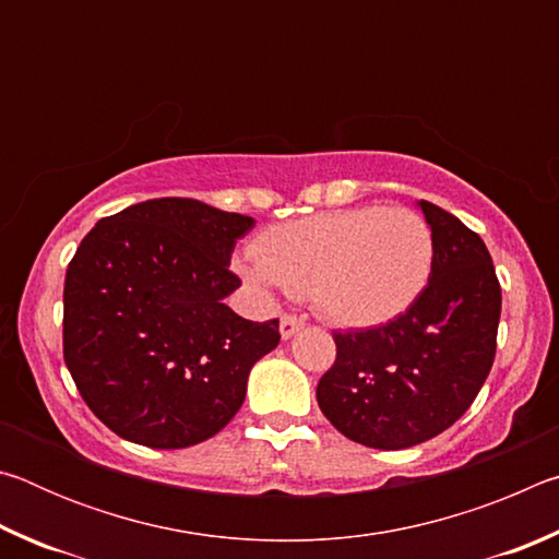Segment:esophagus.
I'll use <instances>...</instances> for the list:
<instances>
[{
	"instance_id": "1",
	"label": "esophagus",
	"mask_w": 559,
	"mask_h": 559,
	"mask_svg": "<svg viewBox=\"0 0 559 559\" xmlns=\"http://www.w3.org/2000/svg\"><path fill=\"white\" fill-rule=\"evenodd\" d=\"M302 330V320H298L296 316H283L281 318V337L290 340L296 333Z\"/></svg>"
}]
</instances>
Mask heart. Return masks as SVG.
Returning <instances> with one entry per match:
<instances>
[{"label": "heart", "mask_w": 559, "mask_h": 559, "mask_svg": "<svg viewBox=\"0 0 559 559\" xmlns=\"http://www.w3.org/2000/svg\"><path fill=\"white\" fill-rule=\"evenodd\" d=\"M433 236L409 210L355 206L273 226L239 273L259 288L310 296L343 328H374L409 310L431 278Z\"/></svg>", "instance_id": "obj_1"}]
</instances>
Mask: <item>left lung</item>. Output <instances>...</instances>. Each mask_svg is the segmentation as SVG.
I'll list each match as a JSON object with an SVG mask.
<instances>
[{
    "label": "left lung",
    "mask_w": 559,
    "mask_h": 559,
    "mask_svg": "<svg viewBox=\"0 0 559 559\" xmlns=\"http://www.w3.org/2000/svg\"><path fill=\"white\" fill-rule=\"evenodd\" d=\"M433 269L409 310L377 328L335 333V365L318 406L362 447L396 451L459 421L493 367L500 283L484 239L427 200Z\"/></svg>",
    "instance_id": "8db88e82"
}]
</instances>
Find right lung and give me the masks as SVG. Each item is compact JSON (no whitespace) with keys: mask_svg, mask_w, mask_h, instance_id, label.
Listing matches in <instances>:
<instances>
[{"mask_svg":"<svg viewBox=\"0 0 559 559\" xmlns=\"http://www.w3.org/2000/svg\"><path fill=\"white\" fill-rule=\"evenodd\" d=\"M251 216L165 197L100 219L63 286V359L110 431L150 449L212 439L241 409L278 320L251 323L224 298Z\"/></svg>","mask_w":559,"mask_h":559,"instance_id":"right-lung-1","label":"right lung"}]
</instances>
